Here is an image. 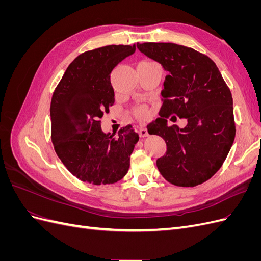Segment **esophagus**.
<instances>
[{"mask_svg":"<svg viewBox=\"0 0 261 261\" xmlns=\"http://www.w3.org/2000/svg\"><path fill=\"white\" fill-rule=\"evenodd\" d=\"M138 134H139L140 137H147L148 136V130L144 125H141L138 127Z\"/></svg>","mask_w":261,"mask_h":261,"instance_id":"esophagus-1","label":"esophagus"}]
</instances>
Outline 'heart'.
Returning <instances> with one entry per match:
<instances>
[{
  "instance_id": "b5f03b06",
  "label": "heart",
  "mask_w": 261,
  "mask_h": 261,
  "mask_svg": "<svg viewBox=\"0 0 261 261\" xmlns=\"http://www.w3.org/2000/svg\"><path fill=\"white\" fill-rule=\"evenodd\" d=\"M134 113H135V115L139 118H144L147 114V109L146 107L144 106H140V107H137L135 110H134Z\"/></svg>"
}]
</instances>
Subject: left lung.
Returning <instances> with one entry per match:
<instances>
[{"label":"left lung","instance_id":"8db88e82","mask_svg":"<svg viewBox=\"0 0 261 261\" xmlns=\"http://www.w3.org/2000/svg\"><path fill=\"white\" fill-rule=\"evenodd\" d=\"M137 48L169 73L160 117L148 125V133L167 144L156 167L173 185L202 184L222 167L235 138L231 90L216 63L192 48L164 42L137 43ZM170 115L186 118L188 125L168 126Z\"/></svg>","mask_w":261,"mask_h":261}]
</instances>
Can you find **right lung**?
I'll return each instance as SVG.
<instances>
[{"label": "right lung", "mask_w": 261, "mask_h": 261, "mask_svg": "<svg viewBox=\"0 0 261 261\" xmlns=\"http://www.w3.org/2000/svg\"><path fill=\"white\" fill-rule=\"evenodd\" d=\"M136 45H106L70 63L51 100V139L58 156L74 176L93 185L113 184L129 169L139 140L127 125L115 134L101 129V117L114 105L111 72Z\"/></svg>", "instance_id": "1"}]
</instances>
